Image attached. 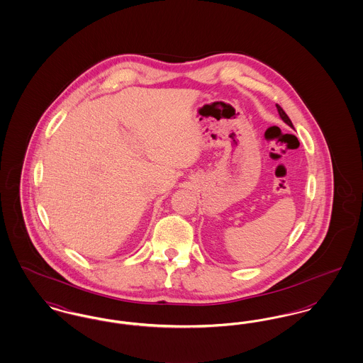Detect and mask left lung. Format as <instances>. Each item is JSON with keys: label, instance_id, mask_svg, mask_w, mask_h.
Masks as SVG:
<instances>
[{"label": "left lung", "instance_id": "8db88e82", "mask_svg": "<svg viewBox=\"0 0 363 363\" xmlns=\"http://www.w3.org/2000/svg\"><path fill=\"white\" fill-rule=\"evenodd\" d=\"M277 111H279V116H280V118H281V120H283V121L286 122V123H287V125H289V126H291V128H294L293 122H291V120H290V118H289V116H287V114H286V113H284V110H283V108H281V107H280V106H279V104H277Z\"/></svg>", "mask_w": 363, "mask_h": 363}]
</instances>
